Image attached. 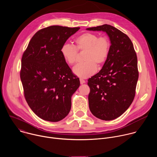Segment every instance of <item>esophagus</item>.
<instances>
[{"label":"esophagus","instance_id":"esophagus-1","mask_svg":"<svg viewBox=\"0 0 157 157\" xmlns=\"http://www.w3.org/2000/svg\"><path fill=\"white\" fill-rule=\"evenodd\" d=\"M85 82H86V81H85L83 79L80 78V83H81V84H84V83H85Z\"/></svg>","mask_w":157,"mask_h":157}]
</instances>
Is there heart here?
I'll list each match as a JSON object with an SVG mask.
<instances>
[{"label": "heart", "mask_w": 157, "mask_h": 157, "mask_svg": "<svg viewBox=\"0 0 157 157\" xmlns=\"http://www.w3.org/2000/svg\"><path fill=\"white\" fill-rule=\"evenodd\" d=\"M76 47L68 43L63 44L61 48V55L65 61L70 65L76 63L78 51L86 52L84 63L76 65L73 68L74 73L82 78L93 75L97 66H102L107 60L110 48V41L107 36H99L97 34L86 32L75 39Z\"/></svg>", "instance_id": "1"}]
</instances>
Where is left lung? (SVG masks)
<instances>
[{
    "instance_id": "1",
    "label": "left lung",
    "mask_w": 157,
    "mask_h": 157,
    "mask_svg": "<svg viewBox=\"0 0 157 157\" xmlns=\"http://www.w3.org/2000/svg\"><path fill=\"white\" fill-rule=\"evenodd\" d=\"M86 30L105 32L111 44L102 68L88 79L89 109L98 119L114 120L125 113L135 97L139 78L137 55L129 37L113 26L104 24Z\"/></svg>"
}]
</instances>
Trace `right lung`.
<instances>
[{"label":"right lung","mask_w":157,"mask_h":157,"mask_svg":"<svg viewBox=\"0 0 157 157\" xmlns=\"http://www.w3.org/2000/svg\"><path fill=\"white\" fill-rule=\"evenodd\" d=\"M79 29L53 25L41 29L22 56L20 79L26 101L44 121H59L71 110V96L80 82L64 59L61 48Z\"/></svg>","instance_id":"right-lung-1"}]
</instances>
